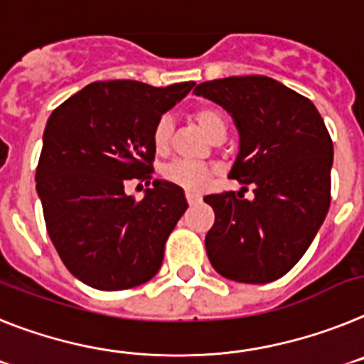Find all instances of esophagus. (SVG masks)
<instances>
[{
  "label": "esophagus",
  "mask_w": 364,
  "mask_h": 364,
  "mask_svg": "<svg viewBox=\"0 0 364 364\" xmlns=\"http://www.w3.org/2000/svg\"><path fill=\"white\" fill-rule=\"evenodd\" d=\"M186 201H188V203L191 205H194V203H200L201 201V198L198 194H192V192H186Z\"/></svg>",
  "instance_id": "1"
}]
</instances>
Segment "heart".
<instances>
[{
	"instance_id": "obj_1",
	"label": "heart",
	"mask_w": 364,
	"mask_h": 364,
	"mask_svg": "<svg viewBox=\"0 0 364 364\" xmlns=\"http://www.w3.org/2000/svg\"><path fill=\"white\" fill-rule=\"evenodd\" d=\"M196 121L200 124L208 137L213 139L218 134H227V119L221 109L214 106H201L194 113ZM170 135H172V119L168 115H163L157 119L154 132H151V143L157 154H164L170 146ZM163 176L166 181L181 186L188 192H200L205 188L210 179V170L203 164L191 163V161H173L166 164L163 170Z\"/></svg>"
}]
</instances>
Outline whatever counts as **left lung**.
Wrapping results in <instances>:
<instances>
[{
	"mask_svg": "<svg viewBox=\"0 0 364 364\" xmlns=\"http://www.w3.org/2000/svg\"><path fill=\"white\" fill-rule=\"evenodd\" d=\"M194 93L227 109L240 134L229 178L242 191L203 198L216 216L205 236L208 260L235 282H273L304 257L328 214L330 134L311 100L269 77L220 78ZM245 184L255 200H242Z\"/></svg>",
	"mask_w": 364,
	"mask_h": 364,
	"instance_id": "8db88e82",
	"label": "left lung"
}]
</instances>
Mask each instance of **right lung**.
<instances>
[{
	"label": "right lung",
	"mask_w": 364,
	"mask_h": 364,
	"mask_svg": "<svg viewBox=\"0 0 364 364\" xmlns=\"http://www.w3.org/2000/svg\"><path fill=\"white\" fill-rule=\"evenodd\" d=\"M194 86L93 82L50 113L36 191L50 242L87 286L129 289L159 271L164 243L188 207L183 188L154 179L137 201L124 185H150L154 126Z\"/></svg>",
	"instance_id": "right-lung-1"
}]
</instances>
